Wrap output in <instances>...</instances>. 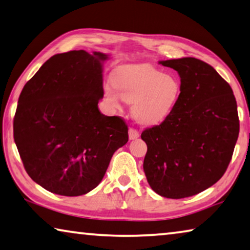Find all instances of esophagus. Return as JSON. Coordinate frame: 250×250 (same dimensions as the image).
<instances>
[{
	"label": "esophagus",
	"mask_w": 250,
	"mask_h": 250,
	"mask_svg": "<svg viewBox=\"0 0 250 250\" xmlns=\"http://www.w3.org/2000/svg\"><path fill=\"white\" fill-rule=\"evenodd\" d=\"M137 138H139V131L133 128H130L129 129V139L134 140V139H137Z\"/></svg>",
	"instance_id": "1"
}]
</instances>
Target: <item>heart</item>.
Masks as SVG:
<instances>
[{
    "mask_svg": "<svg viewBox=\"0 0 250 250\" xmlns=\"http://www.w3.org/2000/svg\"><path fill=\"white\" fill-rule=\"evenodd\" d=\"M104 86V98L114 109L121 102L132 104V116L142 125H159L169 117L179 100L181 83L175 75L164 74L151 65H125Z\"/></svg>",
    "mask_w": 250,
    "mask_h": 250,
    "instance_id": "b5f03b06",
    "label": "heart"
}]
</instances>
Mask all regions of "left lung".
Returning a JSON list of instances; mask_svg holds the SVG:
<instances>
[{
	"instance_id": "8db88e82",
	"label": "left lung",
	"mask_w": 250,
	"mask_h": 250,
	"mask_svg": "<svg viewBox=\"0 0 250 250\" xmlns=\"http://www.w3.org/2000/svg\"><path fill=\"white\" fill-rule=\"evenodd\" d=\"M180 77L179 100L159 125L141 133L150 187L171 199L204 191L224 176L239 134L237 102L217 71L195 58L160 61Z\"/></svg>"
}]
</instances>
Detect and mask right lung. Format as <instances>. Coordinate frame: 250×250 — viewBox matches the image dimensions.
Wrapping results in <instances>:
<instances>
[{"label":"right lung","mask_w":250,"mask_h":250,"mask_svg":"<svg viewBox=\"0 0 250 250\" xmlns=\"http://www.w3.org/2000/svg\"><path fill=\"white\" fill-rule=\"evenodd\" d=\"M101 52L50 58L20 94L14 141L31 179L61 196L85 195L100 184L113 153L128 142L120 117L98 108L104 98Z\"/></svg>","instance_id":"obj_1"}]
</instances>
